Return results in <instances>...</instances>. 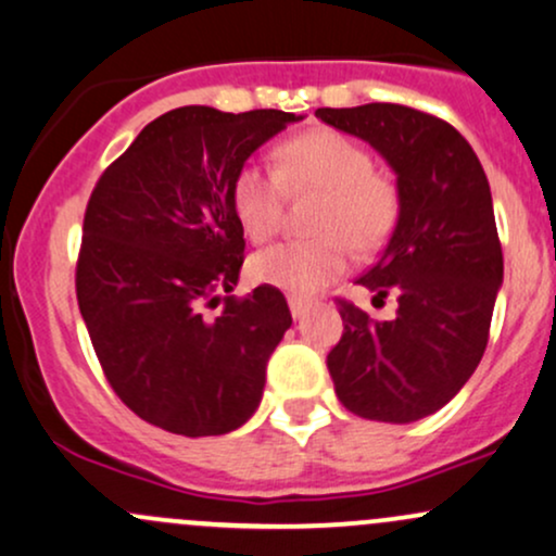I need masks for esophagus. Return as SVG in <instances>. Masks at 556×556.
Instances as JSON below:
<instances>
[{"instance_id":"esophagus-1","label":"esophagus","mask_w":556,"mask_h":556,"mask_svg":"<svg viewBox=\"0 0 556 556\" xmlns=\"http://www.w3.org/2000/svg\"><path fill=\"white\" fill-rule=\"evenodd\" d=\"M290 311H292V316L300 318V316L305 314V311H308V300H303V298H295V295H292V298H290Z\"/></svg>"}]
</instances>
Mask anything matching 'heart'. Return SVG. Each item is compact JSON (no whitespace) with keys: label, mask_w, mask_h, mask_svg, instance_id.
<instances>
[{"label":"heart","mask_w":556,"mask_h":556,"mask_svg":"<svg viewBox=\"0 0 556 556\" xmlns=\"http://www.w3.org/2000/svg\"><path fill=\"white\" fill-rule=\"evenodd\" d=\"M287 188L324 190L311 240H285L253 256L251 274L295 298L314 295L348 271L353 251H376L400 216L397 185L374 169L366 146L337 130H308L290 138L274 164L251 159L232 182V206L253 242L282 227Z\"/></svg>","instance_id":"1"}]
</instances>
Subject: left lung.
Listing matches in <instances>:
<instances>
[{
  "mask_svg": "<svg viewBox=\"0 0 556 556\" xmlns=\"http://www.w3.org/2000/svg\"><path fill=\"white\" fill-rule=\"evenodd\" d=\"M316 117L368 140L400 190L397 227L355 279L374 303L397 298V314L376 321L337 298L344 331L327 368L350 413L410 424L455 397L486 350L504 271L489 180L468 140L429 112L363 104Z\"/></svg>",
  "mask_w": 556,
  "mask_h": 556,
  "instance_id": "obj_1",
  "label": "left lung"
}]
</instances>
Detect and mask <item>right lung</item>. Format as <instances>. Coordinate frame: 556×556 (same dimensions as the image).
I'll return each mask as SVG.
<instances>
[{
	"label": "right lung",
	"mask_w": 556,
	"mask_h": 556,
	"mask_svg": "<svg viewBox=\"0 0 556 556\" xmlns=\"http://www.w3.org/2000/svg\"><path fill=\"white\" fill-rule=\"evenodd\" d=\"M295 119L279 110H172L140 130L88 198L75 266L80 314L114 394L146 424L219 437L258 407L292 316L271 285L222 298L245 261L232 182Z\"/></svg>",
	"instance_id": "right-lung-1"
}]
</instances>
